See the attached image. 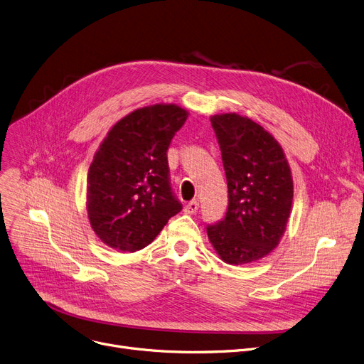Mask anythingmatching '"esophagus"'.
<instances>
[{
  "label": "esophagus",
  "instance_id": "obj_1",
  "mask_svg": "<svg viewBox=\"0 0 364 364\" xmlns=\"http://www.w3.org/2000/svg\"><path fill=\"white\" fill-rule=\"evenodd\" d=\"M197 210H198V201H197V200L189 201V203L183 207V211L186 213V215H194V213H197Z\"/></svg>",
  "mask_w": 364,
  "mask_h": 364
}]
</instances>
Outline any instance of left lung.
I'll use <instances>...</instances> for the list:
<instances>
[{"label":"left lung","instance_id":"left-lung-1","mask_svg":"<svg viewBox=\"0 0 364 364\" xmlns=\"http://www.w3.org/2000/svg\"><path fill=\"white\" fill-rule=\"evenodd\" d=\"M228 181L229 205L219 225L207 226L219 257L248 264L279 245L291 215L294 182L281 144L264 127L238 113L210 117Z\"/></svg>","mask_w":364,"mask_h":364}]
</instances>
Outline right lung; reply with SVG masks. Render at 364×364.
Listing matches in <instances>:
<instances>
[{"label":"right lung","instance_id":"obj_1","mask_svg":"<svg viewBox=\"0 0 364 364\" xmlns=\"http://www.w3.org/2000/svg\"><path fill=\"white\" fill-rule=\"evenodd\" d=\"M188 114L176 104L146 105L107 132L87 186L88 219L105 245L142 250L182 210L170 188L166 153Z\"/></svg>","mask_w":364,"mask_h":364}]
</instances>
